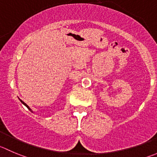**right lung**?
Masks as SVG:
<instances>
[{
    "label": "right lung",
    "instance_id": "obj_1",
    "mask_svg": "<svg viewBox=\"0 0 157 157\" xmlns=\"http://www.w3.org/2000/svg\"><path fill=\"white\" fill-rule=\"evenodd\" d=\"M21 103H23V104H24V105H25V106H27V109H30V111H31V109H30V107H29V106H27V104H26V103H24V101H22V100H21Z\"/></svg>",
    "mask_w": 157,
    "mask_h": 157
}]
</instances>
